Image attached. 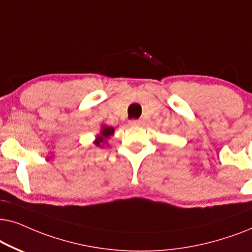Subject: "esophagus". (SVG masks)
<instances>
[{"label":"esophagus","instance_id":"1","mask_svg":"<svg viewBox=\"0 0 252 252\" xmlns=\"http://www.w3.org/2000/svg\"><path fill=\"white\" fill-rule=\"evenodd\" d=\"M129 124H130V126H140L142 122H140L139 120H131V121H129Z\"/></svg>","mask_w":252,"mask_h":252}]
</instances>
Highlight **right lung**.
I'll use <instances>...</instances> for the list:
<instances>
[{"instance_id": "right-lung-1", "label": "right lung", "mask_w": 252, "mask_h": 252, "mask_svg": "<svg viewBox=\"0 0 252 252\" xmlns=\"http://www.w3.org/2000/svg\"><path fill=\"white\" fill-rule=\"evenodd\" d=\"M114 131H115V129H114L113 126H102L100 135L96 136V138L94 140V145H96L98 147H102L107 143V139H108L110 136L114 135Z\"/></svg>"}]
</instances>
